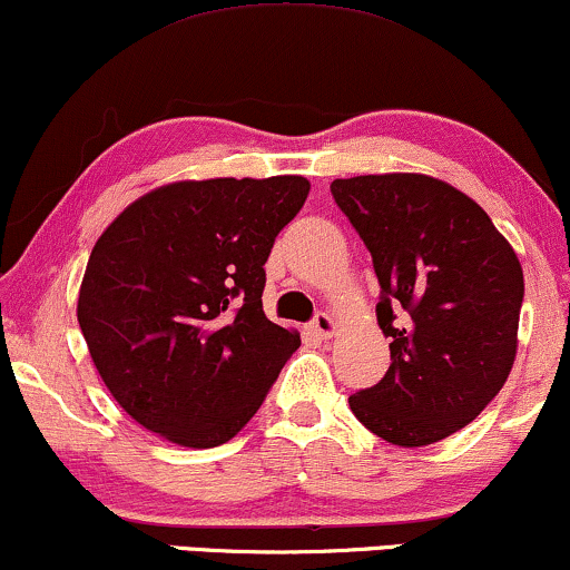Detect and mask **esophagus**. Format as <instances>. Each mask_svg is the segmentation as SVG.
Listing matches in <instances>:
<instances>
[{"mask_svg": "<svg viewBox=\"0 0 570 570\" xmlns=\"http://www.w3.org/2000/svg\"><path fill=\"white\" fill-rule=\"evenodd\" d=\"M309 331H312V336H317L320 341H325V338H333V336H336L338 325H336V320H333V317H331V314L320 312V314H317V317H314V320H312Z\"/></svg>", "mask_w": 570, "mask_h": 570, "instance_id": "obj_1", "label": "esophagus"}]
</instances>
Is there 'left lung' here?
<instances>
[{
	"label": "left lung",
	"instance_id": "left-lung-1",
	"mask_svg": "<svg viewBox=\"0 0 570 570\" xmlns=\"http://www.w3.org/2000/svg\"><path fill=\"white\" fill-rule=\"evenodd\" d=\"M333 199L373 256L392 365L352 413L392 445L451 438L497 397L518 354L523 266L488 213L424 173L336 178Z\"/></svg>",
	"mask_w": 570,
	"mask_h": 570
}]
</instances>
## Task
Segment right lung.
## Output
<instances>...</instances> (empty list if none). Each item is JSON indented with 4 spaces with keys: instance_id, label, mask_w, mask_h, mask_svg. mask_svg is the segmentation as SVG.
<instances>
[{
    "instance_id": "1",
    "label": "right lung",
    "mask_w": 570,
    "mask_h": 570,
    "mask_svg": "<svg viewBox=\"0 0 570 570\" xmlns=\"http://www.w3.org/2000/svg\"><path fill=\"white\" fill-rule=\"evenodd\" d=\"M309 194L304 176L176 180L106 226L77 320L119 407L167 443L216 448L256 416L298 331L266 320L274 237Z\"/></svg>"
}]
</instances>
